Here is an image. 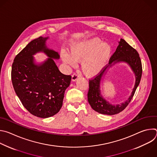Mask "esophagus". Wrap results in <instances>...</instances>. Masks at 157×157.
Segmentation results:
<instances>
[{"mask_svg":"<svg viewBox=\"0 0 157 157\" xmlns=\"http://www.w3.org/2000/svg\"><path fill=\"white\" fill-rule=\"evenodd\" d=\"M79 77H80V75H79V74H76V73L73 74V75H72V77H71V80H72V81H76L78 79V78Z\"/></svg>","mask_w":157,"mask_h":157,"instance_id":"1","label":"esophagus"}]
</instances>
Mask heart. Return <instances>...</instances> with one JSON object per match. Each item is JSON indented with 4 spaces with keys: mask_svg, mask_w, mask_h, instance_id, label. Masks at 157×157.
<instances>
[{
    "mask_svg": "<svg viewBox=\"0 0 157 157\" xmlns=\"http://www.w3.org/2000/svg\"><path fill=\"white\" fill-rule=\"evenodd\" d=\"M69 53L61 52L62 61L71 67L80 62L83 74L89 78L98 75L109 60L111 48L99 38H92L75 43L70 46Z\"/></svg>",
    "mask_w": 157,
    "mask_h": 157,
    "instance_id": "obj_1",
    "label": "heart"
}]
</instances>
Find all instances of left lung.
Masks as SVG:
<instances>
[{"label": "left lung", "instance_id": "left-lung-1", "mask_svg": "<svg viewBox=\"0 0 157 157\" xmlns=\"http://www.w3.org/2000/svg\"><path fill=\"white\" fill-rule=\"evenodd\" d=\"M124 62L127 63L135 75L136 81L130 96L121 105H113L107 101L101 96L100 84L106 70L116 63ZM142 73V63L137 50L132 48L124 40L121 39L119 45L110 58L109 65L105 67L96 77L89 80V89L87 93L88 102L93 110L105 115H114L122 112L132 100L136 89L140 82Z\"/></svg>", "mask_w": 157, "mask_h": 157}]
</instances>
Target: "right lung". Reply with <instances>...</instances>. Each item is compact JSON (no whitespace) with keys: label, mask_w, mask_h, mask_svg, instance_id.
Wrapping results in <instances>:
<instances>
[{"label":"right lung","mask_w":157,"mask_h":157,"mask_svg":"<svg viewBox=\"0 0 157 157\" xmlns=\"http://www.w3.org/2000/svg\"><path fill=\"white\" fill-rule=\"evenodd\" d=\"M48 38L40 36L31 41L15 56L11 72L15 92L22 104L30 113L40 118L58 113L71 79L70 75L58 70L54 59H58L59 55L47 47ZM40 52L49 58L36 64L33 55Z\"/></svg>","instance_id":"1"}]
</instances>
